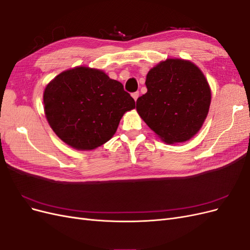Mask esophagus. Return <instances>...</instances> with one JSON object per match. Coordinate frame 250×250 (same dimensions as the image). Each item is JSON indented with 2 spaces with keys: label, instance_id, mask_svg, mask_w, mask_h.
Instances as JSON below:
<instances>
[{
  "label": "esophagus",
  "instance_id": "obj_1",
  "mask_svg": "<svg viewBox=\"0 0 250 250\" xmlns=\"http://www.w3.org/2000/svg\"><path fill=\"white\" fill-rule=\"evenodd\" d=\"M132 98L134 99V101H137L138 100V98H139V96H140V93L139 92H135V93H132Z\"/></svg>",
  "mask_w": 250,
  "mask_h": 250
}]
</instances>
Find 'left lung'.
Masks as SVG:
<instances>
[{
	"label": "left lung",
	"mask_w": 250,
	"mask_h": 250,
	"mask_svg": "<svg viewBox=\"0 0 250 250\" xmlns=\"http://www.w3.org/2000/svg\"><path fill=\"white\" fill-rule=\"evenodd\" d=\"M147 93L137 100V111L166 144L184 143L206 121L211 99L208 82L190 60L167 58L146 76Z\"/></svg>",
	"instance_id": "8db88e82"
}]
</instances>
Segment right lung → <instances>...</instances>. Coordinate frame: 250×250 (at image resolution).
<instances>
[{"mask_svg": "<svg viewBox=\"0 0 250 250\" xmlns=\"http://www.w3.org/2000/svg\"><path fill=\"white\" fill-rule=\"evenodd\" d=\"M135 107L121 82L88 66L66 70L43 90V109L53 131L66 145L88 151L116 133L126 111Z\"/></svg>", "mask_w": 250, "mask_h": 250, "instance_id": "add662e5", "label": "right lung"}]
</instances>
